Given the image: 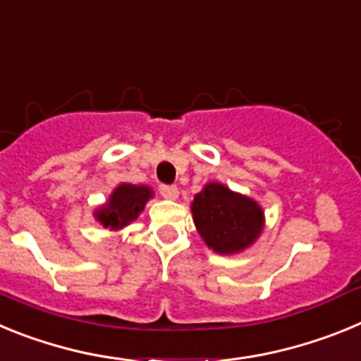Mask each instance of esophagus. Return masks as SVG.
<instances>
[{
    "label": "esophagus",
    "mask_w": 361,
    "mask_h": 361,
    "mask_svg": "<svg viewBox=\"0 0 361 361\" xmlns=\"http://www.w3.org/2000/svg\"><path fill=\"white\" fill-rule=\"evenodd\" d=\"M159 191H161V195L164 197V199H177L178 197V190L173 184H161V186H159Z\"/></svg>",
    "instance_id": "obj_1"
}]
</instances>
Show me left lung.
Here are the masks:
<instances>
[{
  "label": "left lung",
  "mask_w": 361,
  "mask_h": 361,
  "mask_svg": "<svg viewBox=\"0 0 361 361\" xmlns=\"http://www.w3.org/2000/svg\"><path fill=\"white\" fill-rule=\"evenodd\" d=\"M191 212L200 237L216 253L244 250L262 229L258 204L216 183L197 193Z\"/></svg>",
  "instance_id": "left-lung-1"
}]
</instances>
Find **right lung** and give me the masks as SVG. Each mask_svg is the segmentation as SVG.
I'll use <instances>...</instances> for the list:
<instances>
[{"mask_svg": "<svg viewBox=\"0 0 361 361\" xmlns=\"http://www.w3.org/2000/svg\"><path fill=\"white\" fill-rule=\"evenodd\" d=\"M152 197V190L146 186L123 184L114 191L108 204L97 212V220L104 228L119 229L137 219L142 212L146 200Z\"/></svg>", "mask_w": 361, "mask_h": 361, "instance_id": "right-lung-1", "label": "right lung"}]
</instances>
